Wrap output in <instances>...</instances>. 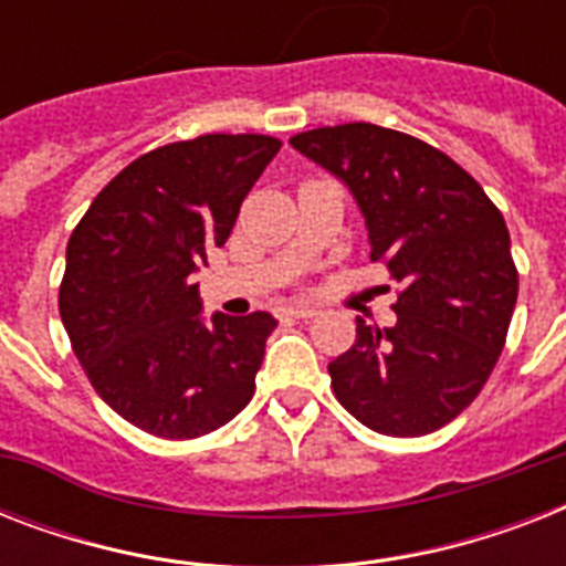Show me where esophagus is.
<instances>
[{
	"instance_id": "34e87169",
	"label": "esophagus",
	"mask_w": 566,
	"mask_h": 566,
	"mask_svg": "<svg viewBox=\"0 0 566 566\" xmlns=\"http://www.w3.org/2000/svg\"><path fill=\"white\" fill-rule=\"evenodd\" d=\"M317 314L314 305H305V302H291V305H284L282 317H293V319H311Z\"/></svg>"
}]
</instances>
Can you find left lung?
I'll use <instances>...</instances> for the list:
<instances>
[{
  "label": "left lung",
  "instance_id": "obj_1",
  "mask_svg": "<svg viewBox=\"0 0 566 566\" xmlns=\"http://www.w3.org/2000/svg\"><path fill=\"white\" fill-rule=\"evenodd\" d=\"M291 144L353 190L370 261L399 284L394 326L358 317L353 349L328 364L337 402L378 434L438 431L491 378L517 305L500 208L449 155L394 128L346 123Z\"/></svg>",
  "mask_w": 566,
  "mask_h": 566
}]
</instances>
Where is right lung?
I'll return each instance as SVG.
<instances>
[{
	"label": "right lung",
	"instance_id": "add662e5",
	"mask_svg": "<svg viewBox=\"0 0 566 566\" xmlns=\"http://www.w3.org/2000/svg\"><path fill=\"white\" fill-rule=\"evenodd\" d=\"M279 149L270 135L158 146L119 170L70 234L57 311L75 358L96 394L155 438H202L255 394L275 319L202 323L190 275L229 240Z\"/></svg>",
	"mask_w": 566,
	"mask_h": 566
}]
</instances>
